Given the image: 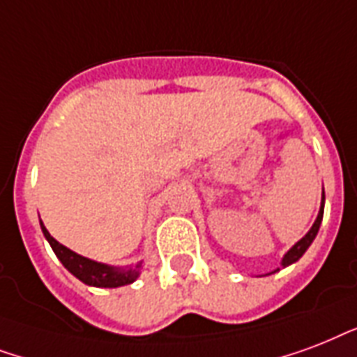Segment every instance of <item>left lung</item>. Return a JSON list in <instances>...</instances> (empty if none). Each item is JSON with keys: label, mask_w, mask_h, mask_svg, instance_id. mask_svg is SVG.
Here are the masks:
<instances>
[{"label": "left lung", "mask_w": 357, "mask_h": 357, "mask_svg": "<svg viewBox=\"0 0 357 357\" xmlns=\"http://www.w3.org/2000/svg\"><path fill=\"white\" fill-rule=\"evenodd\" d=\"M322 216H324V192H322V201H320V210H319V216H317V220H314L313 227L309 229V233L303 236L302 240H298L296 244L292 245L291 250L287 251L283 257V261H281V266H289V264H292V262H296L300 257L307 251V248L311 245V242L314 240V236H317V233H319L320 229V223H322ZM279 270V268H278ZM275 270V272H278ZM273 273V272H272Z\"/></svg>", "instance_id": "8db88e82"}]
</instances>
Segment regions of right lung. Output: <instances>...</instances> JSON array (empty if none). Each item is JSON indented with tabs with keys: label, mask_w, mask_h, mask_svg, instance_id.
I'll list each match as a JSON object with an SVG mask.
<instances>
[{
	"label": "right lung",
	"mask_w": 357,
	"mask_h": 357,
	"mask_svg": "<svg viewBox=\"0 0 357 357\" xmlns=\"http://www.w3.org/2000/svg\"><path fill=\"white\" fill-rule=\"evenodd\" d=\"M40 227H43V233L46 236V240L52 245V250L57 255L63 266L68 270V272L76 275V278L85 284H91V287H102V289H115V287H123V284L134 283L135 279L139 278V264H135L134 268H117L109 266V264H102V262L91 261L87 257H82L78 253H74L73 250H68L63 244H59L57 240L52 236V234L46 231L44 223L40 222Z\"/></svg>",
	"instance_id": "add662e5"
}]
</instances>
